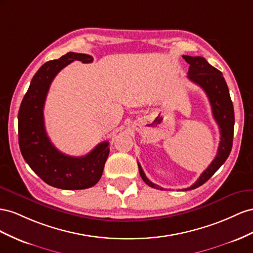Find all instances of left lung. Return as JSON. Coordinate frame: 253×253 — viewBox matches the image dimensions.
Returning <instances> with one entry per match:
<instances>
[{
  "label": "left lung",
  "mask_w": 253,
  "mask_h": 253,
  "mask_svg": "<svg viewBox=\"0 0 253 253\" xmlns=\"http://www.w3.org/2000/svg\"><path fill=\"white\" fill-rule=\"evenodd\" d=\"M182 57L190 64L187 77H189L191 82L198 84L200 88H203L209 100H210L213 117L216 123L218 124L220 131V142L218 145L217 155H216L214 160L209 165L208 169L200 175L197 181L190 187H187V189H184V191H187L196 189V187L207 182L227 160V158L231 153L233 143L234 109L227 83L221 72L212 67L204 57H192L186 55ZM138 165L141 178L144 180V182L154 187V189L163 190L162 187H159V185L148 180V178L144 174L140 163H138Z\"/></svg>",
  "instance_id": "1"
}]
</instances>
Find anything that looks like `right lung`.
Listing matches in <instances>:
<instances>
[{"instance_id": "right-lung-1", "label": "right lung", "mask_w": 253, "mask_h": 253, "mask_svg": "<svg viewBox=\"0 0 253 253\" xmlns=\"http://www.w3.org/2000/svg\"><path fill=\"white\" fill-rule=\"evenodd\" d=\"M75 60L92 62V56L70 52L57 60L45 62L32 79L18 114L19 145L30 168L48 185L62 190H84L95 185L103 175L109 155V143H99L89 154L71 157L49 141L45 131L43 108L55 76Z\"/></svg>"}]
</instances>
